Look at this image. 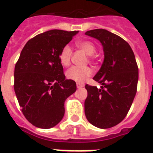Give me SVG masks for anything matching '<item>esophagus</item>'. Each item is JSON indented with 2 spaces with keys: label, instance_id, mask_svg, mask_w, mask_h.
I'll use <instances>...</instances> for the list:
<instances>
[{
  "label": "esophagus",
  "instance_id": "esophagus-1",
  "mask_svg": "<svg viewBox=\"0 0 153 153\" xmlns=\"http://www.w3.org/2000/svg\"><path fill=\"white\" fill-rule=\"evenodd\" d=\"M76 87H77L78 88H83V87H84V83H76Z\"/></svg>",
  "mask_w": 153,
  "mask_h": 153
}]
</instances>
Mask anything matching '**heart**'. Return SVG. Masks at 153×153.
<instances>
[{"mask_svg": "<svg viewBox=\"0 0 153 153\" xmlns=\"http://www.w3.org/2000/svg\"><path fill=\"white\" fill-rule=\"evenodd\" d=\"M76 46L88 55L93 54L96 51V46L91 41H80L76 43ZM72 54L73 51L69 45H65L59 53V61L63 66H68L70 65ZM92 73L93 71L88 66H73L67 70L66 76L69 80H74L78 83H82L85 81L89 76H91Z\"/></svg>", "mask_w": 153, "mask_h": 153, "instance_id": "b5f03b06", "label": "heart"}]
</instances>
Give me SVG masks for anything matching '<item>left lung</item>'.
<instances>
[{"label": "left lung", "mask_w": 153, "mask_h": 153, "mask_svg": "<svg viewBox=\"0 0 153 153\" xmlns=\"http://www.w3.org/2000/svg\"><path fill=\"white\" fill-rule=\"evenodd\" d=\"M85 35L100 41L104 60L93 79L101 88L85 85L88 91L84 112L91 125L108 129L126 118L137 93L138 67L129 43L104 29H95Z\"/></svg>", "instance_id": "left-lung-1"}]
</instances>
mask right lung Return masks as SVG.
Wrapping results in <instances>:
<instances>
[{
  "label": "right lung",
  "mask_w": 153,
  "mask_h": 153,
  "mask_svg": "<svg viewBox=\"0 0 153 153\" xmlns=\"http://www.w3.org/2000/svg\"><path fill=\"white\" fill-rule=\"evenodd\" d=\"M78 31L51 30L30 39L22 50L14 71V90L27 120L50 129L61 122L64 102L76 90L65 80L59 61L62 49Z\"/></svg>",
  "instance_id": "add662e5"
}]
</instances>
